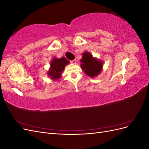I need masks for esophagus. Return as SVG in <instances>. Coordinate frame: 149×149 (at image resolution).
<instances>
[{
    "mask_svg": "<svg viewBox=\"0 0 149 149\" xmlns=\"http://www.w3.org/2000/svg\"><path fill=\"white\" fill-rule=\"evenodd\" d=\"M71 63H73V64H76V60L74 59L73 60H71Z\"/></svg>",
    "mask_w": 149,
    "mask_h": 149,
    "instance_id": "obj_1",
    "label": "esophagus"
}]
</instances>
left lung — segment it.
<instances>
[{"label": "left lung", "instance_id": "obj_1", "mask_svg": "<svg viewBox=\"0 0 149 149\" xmlns=\"http://www.w3.org/2000/svg\"><path fill=\"white\" fill-rule=\"evenodd\" d=\"M80 61L81 62V66L82 70L89 77L94 78L101 73L102 69V62L94 58L90 53L84 52Z\"/></svg>", "mask_w": 149, "mask_h": 149}]
</instances>
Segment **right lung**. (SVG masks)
Masks as SVG:
<instances>
[{
    "label": "right lung",
    "instance_id": "add662e5",
    "mask_svg": "<svg viewBox=\"0 0 149 149\" xmlns=\"http://www.w3.org/2000/svg\"><path fill=\"white\" fill-rule=\"evenodd\" d=\"M70 61L65 57H62L58 59L57 58H54L51 61L50 68L48 71V75L51 79L58 80L61 78L62 72L64 71L65 67L69 64Z\"/></svg>",
    "mask_w": 149,
    "mask_h": 149
}]
</instances>
